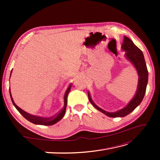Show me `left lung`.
<instances>
[{
    "label": "left lung",
    "mask_w": 160,
    "mask_h": 160,
    "mask_svg": "<svg viewBox=\"0 0 160 160\" xmlns=\"http://www.w3.org/2000/svg\"><path fill=\"white\" fill-rule=\"evenodd\" d=\"M122 50L125 51V57L133 64L138 73L139 79L137 89L138 90L134 98L130 101V102L127 104V107H125L124 108L118 111L109 113V112L105 111L104 110L102 109L101 108L98 107L91 100L90 94L88 92L89 100L93 106L97 108L98 111H101L102 113H103L104 114L107 115V116L111 118L124 117L133 111L138 105H140L144 97L148 83V70L147 64H146L145 62L143 53H142V51L132 42L131 40L129 39L127 36L124 37V41L123 43H122Z\"/></svg>",
    "instance_id": "left-lung-1"
}]
</instances>
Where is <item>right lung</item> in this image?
Returning a JSON list of instances; mask_svg holds the SVG:
<instances>
[{"label":"right lung","instance_id":"obj_1","mask_svg":"<svg viewBox=\"0 0 160 160\" xmlns=\"http://www.w3.org/2000/svg\"><path fill=\"white\" fill-rule=\"evenodd\" d=\"M12 71H11V73H12ZM71 87V84H70L69 87L67 88V89L66 92H65V94H64V107L62 108V109L56 115H55V116H53L52 118H49L38 117V116H36V115H31V114H29L28 113H27V112H25V111H23L22 109H21V108L18 107L15 104V102L13 100V98L12 97L11 93H10V90H9V93H10V97H11V99H12L13 106L16 107V109L19 111V113L21 114L25 119H27V120H28V121L31 122L32 123H33L35 124L50 126V125H53L54 124H56V122L60 121L61 119L63 118L64 114H65L66 107H67V96L69 93Z\"/></svg>","mask_w":160,"mask_h":160}]
</instances>
